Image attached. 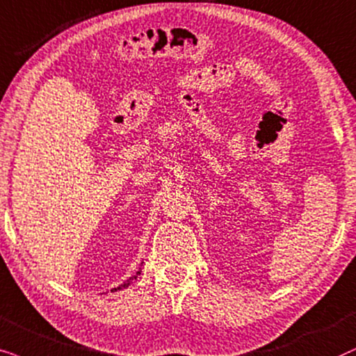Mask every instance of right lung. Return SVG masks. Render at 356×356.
I'll list each match as a JSON object with an SVG mask.
<instances>
[{
  "label": "right lung",
  "instance_id": "right-lung-1",
  "mask_svg": "<svg viewBox=\"0 0 356 356\" xmlns=\"http://www.w3.org/2000/svg\"><path fill=\"white\" fill-rule=\"evenodd\" d=\"M141 273V268L138 270V272H136L135 275H134V277H131V278H129V280H127V282H123L122 283V285L120 286H117V288H112V290L111 291H117V290H123V288H127V286H129V285H131V282H134L135 280V278L136 277H138V275Z\"/></svg>",
  "mask_w": 356,
  "mask_h": 356
}]
</instances>
